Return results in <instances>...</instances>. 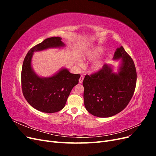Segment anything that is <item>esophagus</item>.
<instances>
[{"label":"esophagus","instance_id":"1","mask_svg":"<svg viewBox=\"0 0 156 156\" xmlns=\"http://www.w3.org/2000/svg\"><path fill=\"white\" fill-rule=\"evenodd\" d=\"M83 79H84V76H83V75H81V77H80V78L79 79V83H82L83 81Z\"/></svg>","mask_w":156,"mask_h":156}]
</instances>
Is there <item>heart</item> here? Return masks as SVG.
<instances>
[{"instance_id":"1","label":"heart","mask_w":156,"mask_h":156,"mask_svg":"<svg viewBox=\"0 0 156 156\" xmlns=\"http://www.w3.org/2000/svg\"><path fill=\"white\" fill-rule=\"evenodd\" d=\"M104 49L101 47H96V48H92L87 50L83 55V58L88 60H94L103 53ZM103 66V60H99L94 63L92 66V70L94 72H97L101 69Z\"/></svg>"}]
</instances>
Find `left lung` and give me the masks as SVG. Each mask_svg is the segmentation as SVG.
I'll return each instance as SVG.
<instances>
[{"label": "left lung", "instance_id": "obj_1", "mask_svg": "<svg viewBox=\"0 0 156 156\" xmlns=\"http://www.w3.org/2000/svg\"><path fill=\"white\" fill-rule=\"evenodd\" d=\"M114 60H121L119 72L115 73L108 64L90 75H86L84 87V103L92 115L106 118L124 110L133 97L136 83L133 60L121 46L114 55Z\"/></svg>", "mask_w": 156, "mask_h": 156}]
</instances>
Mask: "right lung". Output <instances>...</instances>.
Returning a JSON list of instances; mask_svg holds the SVG:
<instances>
[{
	"mask_svg": "<svg viewBox=\"0 0 156 156\" xmlns=\"http://www.w3.org/2000/svg\"><path fill=\"white\" fill-rule=\"evenodd\" d=\"M60 37H51L35 45L28 52L23 63L21 87L25 98L37 111L53 113L62 110L72 88L78 84L80 74L62 69L50 77H40L33 71L31 60L36 51L64 46Z\"/></svg>",
	"mask_w": 156,
	"mask_h": 156,
	"instance_id": "add662e5",
	"label": "right lung"
}]
</instances>
